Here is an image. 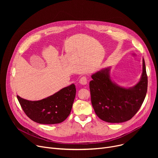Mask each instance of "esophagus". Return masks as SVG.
<instances>
[{"label": "esophagus", "mask_w": 158, "mask_h": 158, "mask_svg": "<svg viewBox=\"0 0 158 158\" xmlns=\"http://www.w3.org/2000/svg\"><path fill=\"white\" fill-rule=\"evenodd\" d=\"M79 82L82 85H86L88 83V79H87V77H85V76L82 77L80 79V80H79Z\"/></svg>", "instance_id": "esophagus-1"}]
</instances>
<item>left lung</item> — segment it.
<instances>
[{
  "mask_svg": "<svg viewBox=\"0 0 158 158\" xmlns=\"http://www.w3.org/2000/svg\"><path fill=\"white\" fill-rule=\"evenodd\" d=\"M110 67L98 71L89 82L91 101L97 117L110 123L129 120L142 106L147 92L148 79L145 61L139 81L131 88H123L111 79Z\"/></svg>",
  "mask_w": 158,
  "mask_h": 158,
  "instance_id": "8db88e82",
  "label": "left lung"
}]
</instances>
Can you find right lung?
<instances>
[{
    "instance_id": "right-lung-1",
    "label": "right lung",
    "mask_w": 158,
    "mask_h": 158,
    "mask_svg": "<svg viewBox=\"0 0 158 158\" xmlns=\"http://www.w3.org/2000/svg\"><path fill=\"white\" fill-rule=\"evenodd\" d=\"M76 94V86L72 84L40 101H28L19 95L17 98L24 113L32 121L41 124H55L63 122L69 117Z\"/></svg>"
}]
</instances>
